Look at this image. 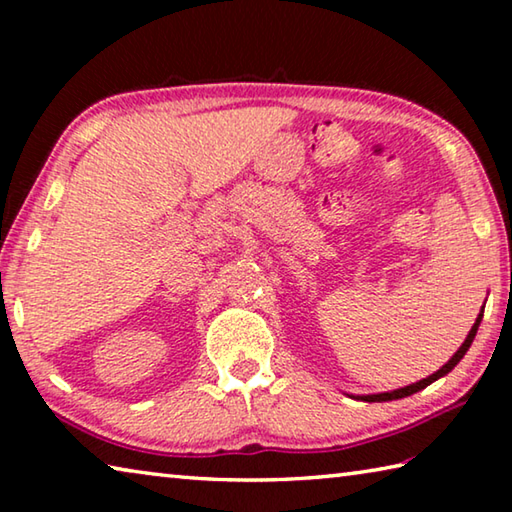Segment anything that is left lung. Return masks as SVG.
I'll return each mask as SVG.
<instances>
[{"label": "left lung", "mask_w": 512, "mask_h": 512, "mask_svg": "<svg viewBox=\"0 0 512 512\" xmlns=\"http://www.w3.org/2000/svg\"><path fill=\"white\" fill-rule=\"evenodd\" d=\"M481 318H483V309H481V314H479V318H476V323L472 325V329H470V334H467V339L463 341V345L461 348L456 350V354L452 359H449L443 368L440 370H436L433 372V375H429L427 379H420V381H415V384H411V386H404V388H397V391H391V393H377V395H361V397H357V400H363V402H391V400H402V397H409V395H413V393H418V391H422V388H427L429 384H433V381L436 379H440V377H445L447 372H452V368L456 366L458 361H461L463 357H465V352L470 350V345H472V341H474V336H476V329H479V325H481Z\"/></svg>", "instance_id": "left-lung-1"}]
</instances>
